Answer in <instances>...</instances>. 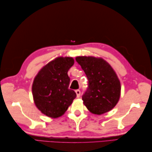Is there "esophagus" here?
<instances>
[{"mask_svg": "<svg viewBox=\"0 0 152 152\" xmlns=\"http://www.w3.org/2000/svg\"><path fill=\"white\" fill-rule=\"evenodd\" d=\"M75 92H76V95H77V97H80V91L79 89H76V91H75Z\"/></svg>", "mask_w": 152, "mask_h": 152, "instance_id": "34e87169", "label": "esophagus"}]
</instances>
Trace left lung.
Returning <instances> with one entry per match:
<instances>
[{"label": "left lung", "mask_w": 152, "mask_h": 152, "mask_svg": "<svg viewBox=\"0 0 152 152\" xmlns=\"http://www.w3.org/2000/svg\"><path fill=\"white\" fill-rule=\"evenodd\" d=\"M76 61L84 71L88 86L82 95L83 104L93 114L101 115L114 107L120 96V82L114 70L104 59L77 57Z\"/></svg>", "instance_id": "obj_1"}]
</instances>
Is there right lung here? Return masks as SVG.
Instances as JSON below:
<instances>
[{
    "label": "right lung",
    "mask_w": 152,
    "mask_h": 152,
    "mask_svg": "<svg viewBox=\"0 0 152 152\" xmlns=\"http://www.w3.org/2000/svg\"><path fill=\"white\" fill-rule=\"evenodd\" d=\"M72 57H58L42 69L34 80L32 91L37 107L48 117L62 115L76 97L69 89L68 71L74 64Z\"/></svg>",
    "instance_id": "right-lung-1"
}]
</instances>
